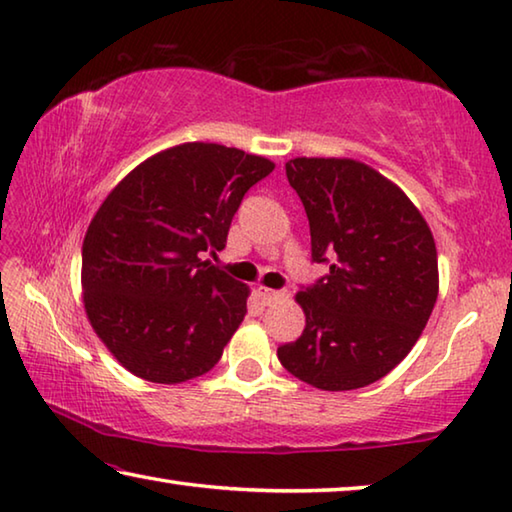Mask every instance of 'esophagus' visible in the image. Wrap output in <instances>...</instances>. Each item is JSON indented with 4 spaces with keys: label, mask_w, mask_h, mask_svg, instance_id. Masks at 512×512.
Instances as JSON below:
<instances>
[{
    "label": "esophagus",
    "mask_w": 512,
    "mask_h": 512,
    "mask_svg": "<svg viewBox=\"0 0 512 512\" xmlns=\"http://www.w3.org/2000/svg\"><path fill=\"white\" fill-rule=\"evenodd\" d=\"M257 296H259V300L264 302V305H275V302H280L284 296H287V293H284V291H273V289H266V287H259V289H257Z\"/></svg>",
    "instance_id": "obj_1"
}]
</instances>
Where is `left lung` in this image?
<instances>
[{
    "instance_id": "left-lung-1",
    "label": "left lung",
    "mask_w": 512,
    "mask_h": 512,
    "mask_svg": "<svg viewBox=\"0 0 512 512\" xmlns=\"http://www.w3.org/2000/svg\"><path fill=\"white\" fill-rule=\"evenodd\" d=\"M287 178L307 212L311 262L329 273L296 296L307 323L277 359L320 391L375 384L411 352L436 305L429 225L400 187L357 160L296 158Z\"/></svg>"
}]
</instances>
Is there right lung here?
Instances as JSON below:
<instances>
[{
    "instance_id": "add662e5",
    "label": "right lung",
    "mask_w": 512,
    "mask_h": 512,
    "mask_svg": "<svg viewBox=\"0 0 512 512\" xmlns=\"http://www.w3.org/2000/svg\"><path fill=\"white\" fill-rule=\"evenodd\" d=\"M275 164L187 142L135 167L83 239V302L115 359L153 384L205 375L246 316L248 287L203 253L225 248L232 216Z\"/></svg>"
}]
</instances>
